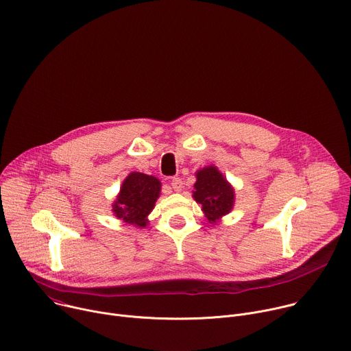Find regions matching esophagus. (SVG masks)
<instances>
[{
	"label": "esophagus",
	"mask_w": 351,
	"mask_h": 351,
	"mask_svg": "<svg viewBox=\"0 0 351 351\" xmlns=\"http://www.w3.org/2000/svg\"><path fill=\"white\" fill-rule=\"evenodd\" d=\"M171 186H172V189L175 190V191H180L182 190V187H183V182H182V179L180 178H172V180H171Z\"/></svg>",
	"instance_id": "esophagus-1"
}]
</instances>
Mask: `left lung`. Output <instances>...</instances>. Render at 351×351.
I'll list each match as a JSON object with an SVG mask.
<instances>
[{"label":"left lung","mask_w":351,"mask_h":351,"mask_svg":"<svg viewBox=\"0 0 351 351\" xmlns=\"http://www.w3.org/2000/svg\"><path fill=\"white\" fill-rule=\"evenodd\" d=\"M193 197L211 223L229 214L234 204V190L217 167H206L197 173Z\"/></svg>","instance_id":"1"}]
</instances>
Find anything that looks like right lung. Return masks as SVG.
<instances>
[{
  "label": "right lung",
  "instance_id": "add662e5",
  "mask_svg": "<svg viewBox=\"0 0 351 351\" xmlns=\"http://www.w3.org/2000/svg\"><path fill=\"white\" fill-rule=\"evenodd\" d=\"M160 191L161 182L156 176L132 172L122 183L112 213L126 223L145 228L148 223L147 217L153 211Z\"/></svg>",
  "mask_w": 351,
  "mask_h": 351
}]
</instances>
